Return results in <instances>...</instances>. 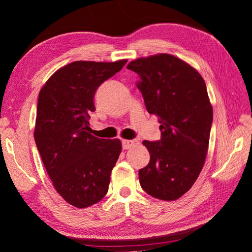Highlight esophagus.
Wrapping results in <instances>:
<instances>
[{"label": "esophagus", "mask_w": 252, "mask_h": 252, "mask_svg": "<svg viewBox=\"0 0 252 252\" xmlns=\"http://www.w3.org/2000/svg\"><path fill=\"white\" fill-rule=\"evenodd\" d=\"M122 143H123L124 149H129V148L135 146V145H138L139 141L138 140H123V142Z\"/></svg>", "instance_id": "esophagus-1"}]
</instances>
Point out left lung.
Returning a JSON list of instances; mask_svg holds the SVG:
<instances>
[{"label": "left lung", "instance_id": "1", "mask_svg": "<svg viewBox=\"0 0 252 252\" xmlns=\"http://www.w3.org/2000/svg\"><path fill=\"white\" fill-rule=\"evenodd\" d=\"M127 68L139 74L146 109L161 123V140L143 142L150 161L139 170L141 187L156 199L178 200L199 178L208 151L212 107L206 84L193 67L167 53L136 59Z\"/></svg>", "mask_w": 252, "mask_h": 252}]
</instances>
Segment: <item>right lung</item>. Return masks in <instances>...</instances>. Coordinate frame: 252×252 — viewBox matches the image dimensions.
Masks as SVG:
<instances>
[{
	"label": "right lung",
	"mask_w": 252,
	"mask_h": 252,
	"mask_svg": "<svg viewBox=\"0 0 252 252\" xmlns=\"http://www.w3.org/2000/svg\"><path fill=\"white\" fill-rule=\"evenodd\" d=\"M117 62L77 61L53 73L37 100L34 141L58 193L77 208L100 202L122 150L120 140L89 133L97 87L119 72Z\"/></svg>",
	"instance_id": "add662e5"
}]
</instances>
